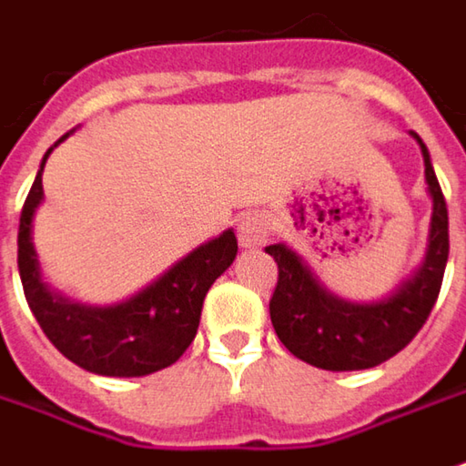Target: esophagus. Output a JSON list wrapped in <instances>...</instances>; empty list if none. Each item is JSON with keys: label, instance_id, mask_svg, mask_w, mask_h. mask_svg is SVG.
<instances>
[{"label": "esophagus", "instance_id": "obj_1", "mask_svg": "<svg viewBox=\"0 0 466 466\" xmlns=\"http://www.w3.org/2000/svg\"><path fill=\"white\" fill-rule=\"evenodd\" d=\"M269 236H272V228H269V220L264 215H246L238 225V241L248 248L264 246L269 241Z\"/></svg>", "mask_w": 466, "mask_h": 466}]
</instances>
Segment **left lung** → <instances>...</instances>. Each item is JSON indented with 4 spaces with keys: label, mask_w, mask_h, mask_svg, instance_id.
<instances>
[{
    "label": "left lung",
    "mask_w": 466,
    "mask_h": 466,
    "mask_svg": "<svg viewBox=\"0 0 466 466\" xmlns=\"http://www.w3.org/2000/svg\"><path fill=\"white\" fill-rule=\"evenodd\" d=\"M420 142L425 181L433 197L428 257L418 275L391 298L358 306L327 293L311 269L282 246H267L278 261V285L269 298V316L279 342L296 358L324 370H363L384 363L404 350L422 329L441 293L449 261V209L428 147Z\"/></svg>",
    "instance_id": "1"
}]
</instances>
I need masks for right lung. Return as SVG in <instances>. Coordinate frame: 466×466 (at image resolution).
I'll use <instances>...</instances> for the list:
<instances>
[{
  "label": "right lung",
  "mask_w": 466,
  "mask_h": 466,
  "mask_svg": "<svg viewBox=\"0 0 466 466\" xmlns=\"http://www.w3.org/2000/svg\"><path fill=\"white\" fill-rule=\"evenodd\" d=\"M66 137L69 135L62 139ZM54 147H48L44 155L41 170L27 191L17 230V269L30 311L51 345L90 373L147 376L160 368H168L187 352L197 337L209 285L236 259V233L225 230L220 238L199 246L147 290L121 306L85 309L51 296L38 275V261L30 243V223L44 197L41 173Z\"/></svg>",
  "instance_id": "add662e5"
}]
</instances>
